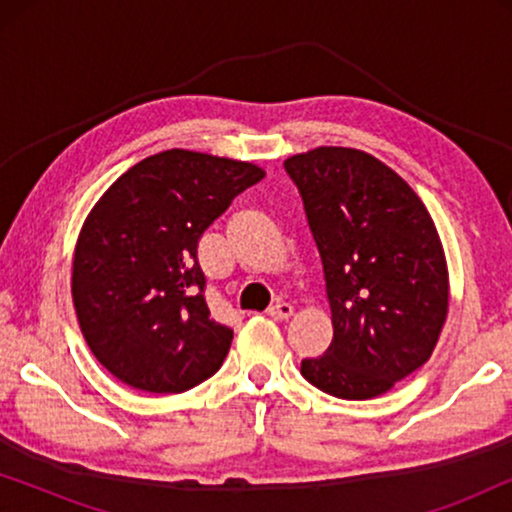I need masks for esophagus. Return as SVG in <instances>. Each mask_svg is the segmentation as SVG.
<instances>
[{
    "label": "esophagus",
    "mask_w": 512,
    "mask_h": 512,
    "mask_svg": "<svg viewBox=\"0 0 512 512\" xmlns=\"http://www.w3.org/2000/svg\"><path fill=\"white\" fill-rule=\"evenodd\" d=\"M268 314L272 319H277V321H282V319H289L291 314H293V307L289 305V303H275V305H270L268 307Z\"/></svg>",
    "instance_id": "esophagus-1"
}]
</instances>
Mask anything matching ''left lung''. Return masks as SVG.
<instances>
[{
    "label": "left lung",
    "mask_w": 512,
    "mask_h": 512,
    "mask_svg": "<svg viewBox=\"0 0 512 512\" xmlns=\"http://www.w3.org/2000/svg\"><path fill=\"white\" fill-rule=\"evenodd\" d=\"M324 265L333 340L300 373L326 394L366 401L422 368L447 319L445 251L408 181L347 146L284 160Z\"/></svg>",
    "instance_id": "left-lung-1"
}]
</instances>
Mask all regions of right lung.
Returning a JSON list of instances; mask_svg holds the SVG:
<instances>
[{
	"label": "right lung",
	"mask_w": 512,
	"mask_h": 512,
	"mask_svg": "<svg viewBox=\"0 0 512 512\" xmlns=\"http://www.w3.org/2000/svg\"><path fill=\"white\" fill-rule=\"evenodd\" d=\"M263 177L254 163L170 149L132 165L90 209L74 310L90 352L128 387L181 394L221 368L233 331L209 314L198 242Z\"/></svg>",
	"instance_id": "1"
}]
</instances>
